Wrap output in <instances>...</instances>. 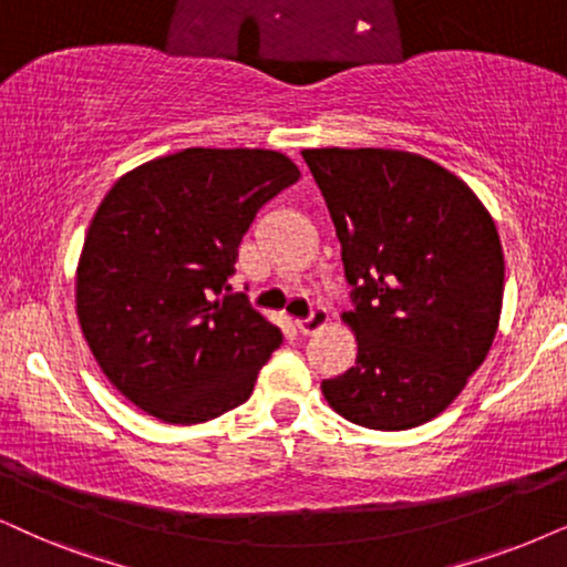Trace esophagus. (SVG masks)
<instances>
[{"mask_svg":"<svg viewBox=\"0 0 567 567\" xmlns=\"http://www.w3.org/2000/svg\"><path fill=\"white\" fill-rule=\"evenodd\" d=\"M327 321H329L327 308H313V311L308 313L306 319H298L296 321V327H298L300 334H313V332H319V329L324 327Z\"/></svg>","mask_w":567,"mask_h":567,"instance_id":"34e87169","label":"esophagus"}]
</instances>
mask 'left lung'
Masks as SVG:
<instances>
[{
    "mask_svg": "<svg viewBox=\"0 0 567 567\" xmlns=\"http://www.w3.org/2000/svg\"><path fill=\"white\" fill-rule=\"evenodd\" d=\"M342 246L355 367L324 379L342 419L400 432L440 415L497 334L505 259L461 177L392 148H306Z\"/></svg>",
    "mask_w": 567,
    "mask_h": 567,
    "instance_id": "8db88e82",
    "label": "left lung"
}]
</instances>
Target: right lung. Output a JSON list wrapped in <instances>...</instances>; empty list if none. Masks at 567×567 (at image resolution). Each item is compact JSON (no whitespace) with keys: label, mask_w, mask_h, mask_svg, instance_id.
<instances>
[{"label":"right lung","mask_w":567,"mask_h":567,"mask_svg":"<svg viewBox=\"0 0 567 567\" xmlns=\"http://www.w3.org/2000/svg\"><path fill=\"white\" fill-rule=\"evenodd\" d=\"M298 177L267 148H185L106 193L78 264V319L99 367L141 411L200 424L250 398L282 332L230 277L250 221Z\"/></svg>","instance_id":"1"}]
</instances>
